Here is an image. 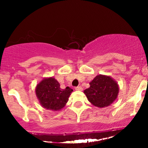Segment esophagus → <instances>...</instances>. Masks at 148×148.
I'll return each mask as SVG.
<instances>
[{
  "mask_svg": "<svg viewBox=\"0 0 148 148\" xmlns=\"http://www.w3.org/2000/svg\"><path fill=\"white\" fill-rule=\"evenodd\" d=\"M75 90H79V91H82L83 88L81 86H77L75 88Z\"/></svg>",
  "mask_w": 148,
  "mask_h": 148,
  "instance_id": "34e87169",
  "label": "esophagus"
}]
</instances>
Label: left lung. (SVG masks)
Returning a JSON list of instances; mask_svg holds the SVG:
<instances>
[{
    "label": "left lung",
    "instance_id": "left-lung-1",
    "mask_svg": "<svg viewBox=\"0 0 148 148\" xmlns=\"http://www.w3.org/2000/svg\"><path fill=\"white\" fill-rule=\"evenodd\" d=\"M90 85V88L84 90V94L89 102L95 106L99 108L108 106L116 99L119 86L110 77L99 75Z\"/></svg>",
    "mask_w": 148,
    "mask_h": 148
}]
</instances>
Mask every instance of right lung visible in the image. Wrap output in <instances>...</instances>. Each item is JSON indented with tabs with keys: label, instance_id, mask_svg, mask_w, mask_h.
Instances as JSON below:
<instances>
[{
	"label": "right lung",
	"instance_id": "add662e5",
	"mask_svg": "<svg viewBox=\"0 0 148 148\" xmlns=\"http://www.w3.org/2000/svg\"><path fill=\"white\" fill-rule=\"evenodd\" d=\"M72 92L69 87L60 88L59 83L53 77L44 79L36 89V94L42 106L52 110L63 108Z\"/></svg>",
	"mask_w": 148,
	"mask_h": 148
}]
</instances>
